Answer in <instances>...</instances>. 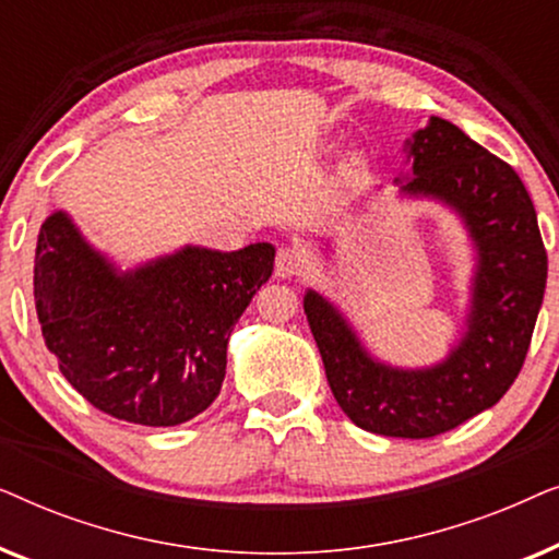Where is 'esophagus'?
<instances>
[{"label":"esophagus","mask_w":559,"mask_h":559,"mask_svg":"<svg viewBox=\"0 0 559 559\" xmlns=\"http://www.w3.org/2000/svg\"><path fill=\"white\" fill-rule=\"evenodd\" d=\"M300 266H302V254L295 247L277 249V257H274V274H277L280 280L295 277V274L300 272Z\"/></svg>","instance_id":"obj_1"}]
</instances>
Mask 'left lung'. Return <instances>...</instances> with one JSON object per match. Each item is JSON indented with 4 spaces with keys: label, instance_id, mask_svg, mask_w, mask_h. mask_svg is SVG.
Masks as SVG:
<instances>
[{
    "label": "left lung",
    "instance_id": "8db88e82",
    "mask_svg": "<svg viewBox=\"0 0 559 559\" xmlns=\"http://www.w3.org/2000/svg\"><path fill=\"white\" fill-rule=\"evenodd\" d=\"M400 193L461 216L476 249L465 331L448 358L400 369L373 358L343 312L316 289L302 308L338 407L366 432L423 440L493 407L522 371L547 285L537 211L514 167L463 129L430 117L404 144Z\"/></svg>",
    "mask_w": 559,
    "mask_h": 559
}]
</instances>
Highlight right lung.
Wrapping results in <instances>:
<instances>
[{"mask_svg": "<svg viewBox=\"0 0 559 559\" xmlns=\"http://www.w3.org/2000/svg\"><path fill=\"white\" fill-rule=\"evenodd\" d=\"M272 243L182 247L117 270L66 211L35 249V310L45 346L83 400L147 427L188 423L216 400L236 320L272 277Z\"/></svg>", "mask_w": 559, "mask_h": 559, "instance_id": "right-lung-1", "label": "right lung"}]
</instances>
